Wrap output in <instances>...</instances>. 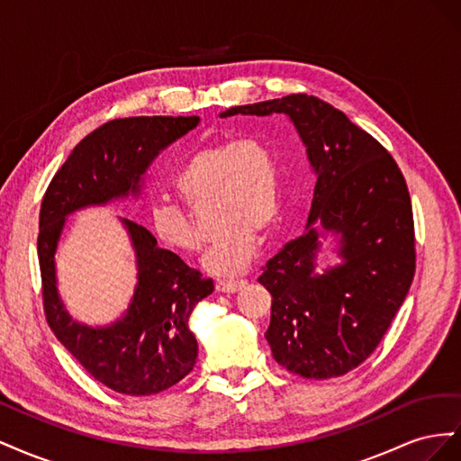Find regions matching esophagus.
Returning <instances> with one entry per match:
<instances>
[{"label":"esophagus","instance_id":"34e87169","mask_svg":"<svg viewBox=\"0 0 461 461\" xmlns=\"http://www.w3.org/2000/svg\"><path fill=\"white\" fill-rule=\"evenodd\" d=\"M246 285L244 278H230V281H217V290L219 292H227V294H232V292H239Z\"/></svg>","mask_w":461,"mask_h":461}]
</instances>
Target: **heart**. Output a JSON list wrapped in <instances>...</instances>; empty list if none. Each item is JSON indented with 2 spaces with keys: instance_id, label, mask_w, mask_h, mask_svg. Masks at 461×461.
Here are the masks:
<instances>
[{
  "instance_id": "heart-1",
  "label": "heart",
  "mask_w": 461,
  "mask_h": 461,
  "mask_svg": "<svg viewBox=\"0 0 461 461\" xmlns=\"http://www.w3.org/2000/svg\"><path fill=\"white\" fill-rule=\"evenodd\" d=\"M175 190L192 209L213 205L219 229L203 265L215 275H236L256 254L258 234L269 232L281 215L278 161L261 136L227 138L200 148L175 178ZM156 239L180 254H196L202 234L185 207L158 202L148 212Z\"/></svg>"
}]
</instances>
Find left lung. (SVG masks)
I'll return each mask as SVG.
<instances>
[{"label": "left lung", "mask_w": 461, "mask_h": 461, "mask_svg": "<svg viewBox=\"0 0 461 461\" xmlns=\"http://www.w3.org/2000/svg\"><path fill=\"white\" fill-rule=\"evenodd\" d=\"M285 113L317 175L308 230L261 267L269 290L267 339L278 366L303 379H330L375 352L415 275V230L406 178L386 148L342 111L308 94L239 105L230 115ZM319 220L341 236L343 263L317 276Z\"/></svg>", "instance_id": "obj_1"}]
</instances>
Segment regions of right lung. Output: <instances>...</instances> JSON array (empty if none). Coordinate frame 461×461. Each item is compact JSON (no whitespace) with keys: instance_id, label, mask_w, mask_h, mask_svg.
I'll list each match as a JSON object with an SVG mask.
<instances>
[{"instance_id":"1","label":"right lung","mask_w":461,"mask_h":461,"mask_svg":"<svg viewBox=\"0 0 461 461\" xmlns=\"http://www.w3.org/2000/svg\"><path fill=\"white\" fill-rule=\"evenodd\" d=\"M198 122L196 115L109 121L75 146L41 200L38 261L48 325L95 381L121 394H158L194 369L198 342L188 319L194 305L212 294L213 281L158 248L146 227L124 219L138 263L136 292L121 321L90 329L75 323L58 296L55 248L67 215L136 194L151 159Z\"/></svg>"}]
</instances>
